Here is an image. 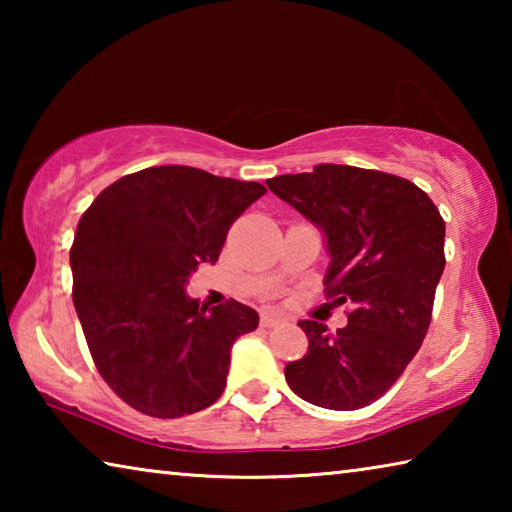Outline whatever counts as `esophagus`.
Returning <instances> with one entry per match:
<instances>
[{"label": "esophagus", "mask_w": 512, "mask_h": 512, "mask_svg": "<svg viewBox=\"0 0 512 512\" xmlns=\"http://www.w3.org/2000/svg\"><path fill=\"white\" fill-rule=\"evenodd\" d=\"M277 323H282L280 316L271 314V311H264V314H262V325H264V327H273V325H277Z\"/></svg>", "instance_id": "obj_1"}]
</instances>
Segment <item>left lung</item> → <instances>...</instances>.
I'll list each match as a JSON object with an SVG mask.
<instances>
[{
  "label": "left lung",
  "instance_id": "left-lung-1",
  "mask_svg": "<svg viewBox=\"0 0 512 512\" xmlns=\"http://www.w3.org/2000/svg\"><path fill=\"white\" fill-rule=\"evenodd\" d=\"M266 185L323 232L327 296L352 305L336 332L300 320L309 348L287 363V384L323 409H363L395 384L427 336L445 268L443 216L409 180L348 164H316Z\"/></svg>",
  "mask_w": 512,
  "mask_h": 512
}]
</instances>
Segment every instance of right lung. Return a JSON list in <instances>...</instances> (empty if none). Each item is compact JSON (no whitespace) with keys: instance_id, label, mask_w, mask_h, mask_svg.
<instances>
[{"instance_id":"add662e5","label":"right lung","mask_w":512,"mask_h":512,"mask_svg":"<svg viewBox=\"0 0 512 512\" xmlns=\"http://www.w3.org/2000/svg\"><path fill=\"white\" fill-rule=\"evenodd\" d=\"M264 194L259 183L167 164L119 178L81 216L69 253L74 307L94 366L128 406L183 418L221 397L232 343L259 316L237 300L201 307L185 287Z\"/></svg>"}]
</instances>
